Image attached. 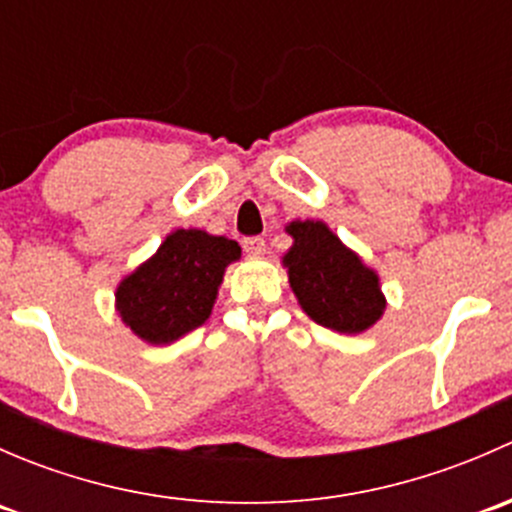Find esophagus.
Listing matches in <instances>:
<instances>
[{
	"instance_id": "34e87169",
	"label": "esophagus",
	"mask_w": 512,
	"mask_h": 512,
	"mask_svg": "<svg viewBox=\"0 0 512 512\" xmlns=\"http://www.w3.org/2000/svg\"><path fill=\"white\" fill-rule=\"evenodd\" d=\"M242 247H245L247 255H252V257H262V255H265V250H267V245H265V240H262V237H247V240L242 242Z\"/></svg>"
}]
</instances>
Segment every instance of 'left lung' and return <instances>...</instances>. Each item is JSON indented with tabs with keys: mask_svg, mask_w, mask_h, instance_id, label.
Segmentation results:
<instances>
[{
	"mask_svg": "<svg viewBox=\"0 0 512 512\" xmlns=\"http://www.w3.org/2000/svg\"><path fill=\"white\" fill-rule=\"evenodd\" d=\"M292 247L282 255L289 289L309 319L339 334H364L384 317L381 277L324 220L285 225Z\"/></svg>",
	"mask_w": 512,
	"mask_h": 512,
	"instance_id": "8db88e82",
	"label": "left lung"
}]
</instances>
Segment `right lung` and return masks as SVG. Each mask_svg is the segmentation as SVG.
<instances>
[{
	"label": "right lung",
	"mask_w": 512,
	"mask_h": 512,
	"mask_svg": "<svg viewBox=\"0 0 512 512\" xmlns=\"http://www.w3.org/2000/svg\"><path fill=\"white\" fill-rule=\"evenodd\" d=\"M240 257L235 240L198 227H178L118 282L113 307L141 342L173 344L208 322L225 270Z\"/></svg>",
	"instance_id": "add662e5"
}]
</instances>
